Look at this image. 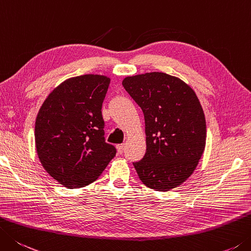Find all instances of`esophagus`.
<instances>
[{
    "instance_id": "esophagus-1",
    "label": "esophagus",
    "mask_w": 251,
    "mask_h": 251,
    "mask_svg": "<svg viewBox=\"0 0 251 251\" xmlns=\"http://www.w3.org/2000/svg\"><path fill=\"white\" fill-rule=\"evenodd\" d=\"M117 150H118V153L122 154V153H124V151H125V145L124 144L117 145Z\"/></svg>"
}]
</instances>
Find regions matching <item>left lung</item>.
Returning <instances> with one entry per match:
<instances>
[{
  "mask_svg": "<svg viewBox=\"0 0 251 251\" xmlns=\"http://www.w3.org/2000/svg\"><path fill=\"white\" fill-rule=\"evenodd\" d=\"M122 85L144 115L146 152L133 163L140 180L156 191L176 188L190 177L204 151L199 99L180 78L162 72L126 77Z\"/></svg>",
  "mask_w": 251,
  "mask_h": 251,
  "instance_id": "left-lung-1",
  "label": "left lung"
}]
</instances>
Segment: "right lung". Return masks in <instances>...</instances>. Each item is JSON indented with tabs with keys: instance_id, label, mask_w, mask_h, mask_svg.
Returning a JSON list of instances; mask_svg holds the SVG:
<instances>
[{
	"instance_id": "add662e5",
	"label": "right lung",
	"mask_w": 251,
	"mask_h": 251,
	"mask_svg": "<svg viewBox=\"0 0 251 251\" xmlns=\"http://www.w3.org/2000/svg\"><path fill=\"white\" fill-rule=\"evenodd\" d=\"M110 78L86 74L69 78L52 92L38 112V157L50 176L69 189L98 179L117 150L106 143L103 99Z\"/></svg>"
}]
</instances>
